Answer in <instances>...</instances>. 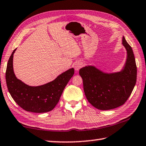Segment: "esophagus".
<instances>
[{
    "label": "esophagus",
    "mask_w": 146,
    "mask_h": 146,
    "mask_svg": "<svg viewBox=\"0 0 146 146\" xmlns=\"http://www.w3.org/2000/svg\"><path fill=\"white\" fill-rule=\"evenodd\" d=\"M82 66V64L81 62H76L75 64V69L76 71H78L80 69V68Z\"/></svg>",
    "instance_id": "1"
}]
</instances>
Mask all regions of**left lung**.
Returning a JSON list of instances; mask_svg holds the SVG:
<instances>
[{"mask_svg":"<svg viewBox=\"0 0 146 146\" xmlns=\"http://www.w3.org/2000/svg\"><path fill=\"white\" fill-rule=\"evenodd\" d=\"M122 44L127 58L120 72L105 73L91 66L79 71L88 101L100 110H113L124 104L136 84L137 66L132 48L124 36Z\"/></svg>","mask_w":146,"mask_h":146,"instance_id":"obj_1","label":"left lung"}]
</instances>
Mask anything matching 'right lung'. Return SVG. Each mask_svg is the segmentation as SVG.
I'll return each instance as SVG.
<instances>
[{
    "mask_svg": "<svg viewBox=\"0 0 146 146\" xmlns=\"http://www.w3.org/2000/svg\"><path fill=\"white\" fill-rule=\"evenodd\" d=\"M7 62L5 80L9 92L14 101L23 109L33 113H45L52 110L58 103L64 88L74 75L73 68L67 70L54 80L38 87L26 85L16 78L13 71V54Z\"/></svg>",
    "mask_w": 146,
    "mask_h": 146,
    "instance_id": "obj_1",
    "label": "right lung"
}]
</instances>
